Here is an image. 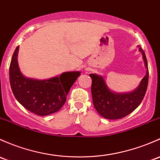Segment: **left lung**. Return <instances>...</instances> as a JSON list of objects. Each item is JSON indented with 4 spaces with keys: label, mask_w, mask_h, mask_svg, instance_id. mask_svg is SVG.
Segmentation results:
<instances>
[{
    "label": "left lung",
    "mask_w": 160,
    "mask_h": 160,
    "mask_svg": "<svg viewBox=\"0 0 160 160\" xmlns=\"http://www.w3.org/2000/svg\"><path fill=\"white\" fill-rule=\"evenodd\" d=\"M138 48L142 55L147 73L139 86L132 91L116 93L109 88L102 76L95 73L90 74L92 79L91 93L93 106L103 118L108 120L122 118L135 110L143 100L149 80V70L145 53L141 47L138 46Z\"/></svg>",
    "instance_id": "1"
}]
</instances>
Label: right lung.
Listing matches in <instances>:
<instances>
[{"instance_id":"obj_1","label":"right lung","mask_w":160,"mask_h":160,"mask_svg":"<svg viewBox=\"0 0 160 160\" xmlns=\"http://www.w3.org/2000/svg\"><path fill=\"white\" fill-rule=\"evenodd\" d=\"M19 46L14 50L9 68L10 83L13 95L23 107L38 116L44 117L60 110L80 71L64 72L47 80L25 77L18 61Z\"/></svg>"}]
</instances>
